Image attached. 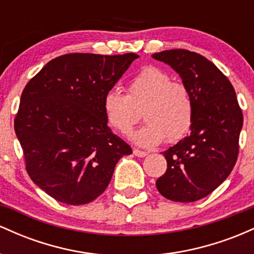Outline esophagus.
I'll use <instances>...</instances> for the list:
<instances>
[{"mask_svg":"<svg viewBox=\"0 0 254 254\" xmlns=\"http://www.w3.org/2000/svg\"><path fill=\"white\" fill-rule=\"evenodd\" d=\"M132 153H133V155H135V156H138V157H144V156H147V155H148L147 151L139 150V149H133Z\"/></svg>","mask_w":254,"mask_h":254,"instance_id":"obj_1","label":"esophagus"}]
</instances>
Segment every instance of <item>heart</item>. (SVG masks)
I'll list each match as a JSON object with an SVG mask.
<instances>
[{"label": "heart", "instance_id": "heart-1", "mask_svg": "<svg viewBox=\"0 0 254 254\" xmlns=\"http://www.w3.org/2000/svg\"><path fill=\"white\" fill-rule=\"evenodd\" d=\"M103 111L107 124L121 133L129 132L143 111L147 124L130 136L141 147H155L165 138L176 143L188 135L194 118L193 99L188 86L173 82L167 72L151 65L130 81L127 94L107 90Z\"/></svg>", "mask_w": 254, "mask_h": 254}]
</instances>
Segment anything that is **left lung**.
Here are the masks:
<instances>
[{
	"mask_svg": "<svg viewBox=\"0 0 254 254\" xmlns=\"http://www.w3.org/2000/svg\"><path fill=\"white\" fill-rule=\"evenodd\" d=\"M153 58L179 74L194 104L190 135L162 153L167 170L156 180V188L167 199L194 202L218 188L234 167L243 111L228 78L202 55L176 49Z\"/></svg>",
	"mask_w": 254,
	"mask_h": 254,
	"instance_id": "obj_1",
	"label": "left lung"
}]
</instances>
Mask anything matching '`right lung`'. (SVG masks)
<instances>
[{
  "label": "right lung",
  "instance_id": "obj_1",
  "mask_svg": "<svg viewBox=\"0 0 254 254\" xmlns=\"http://www.w3.org/2000/svg\"><path fill=\"white\" fill-rule=\"evenodd\" d=\"M136 58L63 55L26 84L14 129L28 176L58 202L94 200L109 186L119 159L132 153L107 127L103 98Z\"/></svg>",
  "mask_w": 254,
  "mask_h": 254
}]
</instances>
